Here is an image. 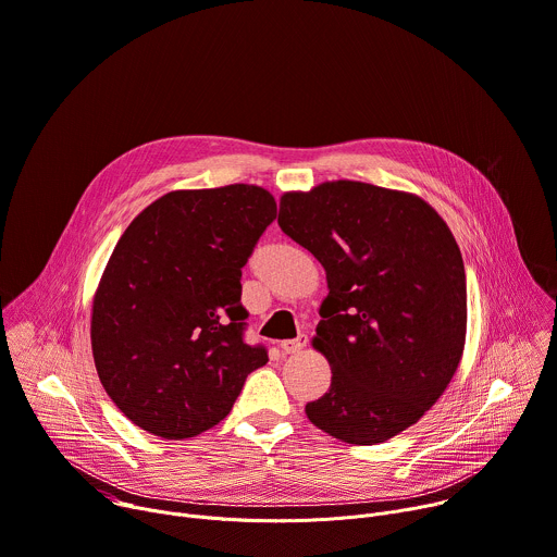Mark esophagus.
I'll list each match as a JSON object with an SVG mask.
<instances>
[{
  "instance_id": "obj_1",
  "label": "esophagus",
  "mask_w": 557,
  "mask_h": 557,
  "mask_svg": "<svg viewBox=\"0 0 557 557\" xmlns=\"http://www.w3.org/2000/svg\"><path fill=\"white\" fill-rule=\"evenodd\" d=\"M306 347V334H299L297 338H286V341H280V349L284 354H297Z\"/></svg>"
}]
</instances>
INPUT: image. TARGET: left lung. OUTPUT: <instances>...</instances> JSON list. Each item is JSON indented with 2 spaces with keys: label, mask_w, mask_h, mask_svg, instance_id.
I'll list each match as a JSON object with an SVG mask.
<instances>
[{
  "label": "left lung",
  "mask_w": 557,
  "mask_h": 557,
  "mask_svg": "<svg viewBox=\"0 0 557 557\" xmlns=\"http://www.w3.org/2000/svg\"><path fill=\"white\" fill-rule=\"evenodd\" d=\"M277 225L325 269L312 345L332 383L306 405L336 440L372 446L416 424L457 372L466 271L442 216L422 199L360 181L284 195Z\"/></svg>",
  "instance_id": "obj_1"
}]
</instances>
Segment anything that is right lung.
<instances>
[{"label":"right lung","instance_id":"1","mask_svg":"<svg viewBox=\"0 0 557 557\" xmlns=\"http://www.w3.org/2000/svg\"><path fill=\"white\" fill-rule=\"evenodd\" d=\"M258 185L170 193L117 240L91 314L100 383L139 429L195 437L227 418L269 360L245 341L243 267L275 221Z\"/></svg>","mask_w":557,"mask_h":557}]
</instances>
